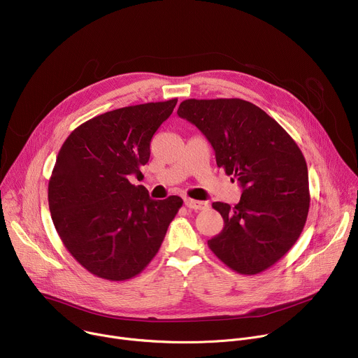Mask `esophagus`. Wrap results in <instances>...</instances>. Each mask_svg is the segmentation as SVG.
<instances>
[{"mask_svg": "<svg viewBox=\"0 0 358 358\" xmlns=\"http://www.w3.org/2000/svg\"><path fill=\"white\" fill-rule=\"evenodd\" d=\"M184 204H185V207H188L191 210H203L207 207L206 201H199V200H192V199H185Z\"/></svg>", "mask_w": 358, "mask_h": 358, "instance_id": "1", "label": "esophagus"}]
</instances>
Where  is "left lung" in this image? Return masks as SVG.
<instances>
[{"label":"left lung","instance_id":"left-lung-1","mask_svg":"<svg viewBox=\"0 0 358 358\" xmlns=\"http://www.w3.org/2000/svg\"><path fill=\"white\" fill-rule=\"evenodd\" d=\"M177 114L206 136L217 166L243 188L234 207L213 203L224 229L208 247L240 274L267 270L296 244L307 220L308 171L301 150L266 111L240 99H191Z\"/></svg>","mask_w":358,"mask_h":358}]
</instances>
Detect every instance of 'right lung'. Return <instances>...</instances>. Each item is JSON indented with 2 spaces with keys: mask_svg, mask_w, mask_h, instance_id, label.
<instances>
[{
  "mask_svg": "<svg viewBox=\"0 0 358 358\" xmlns=\"http://www.w3.org/2000/svg\"><path fill=\"white\" fill-rule=\"evenodd\" d=\"M177 99L129 106L96 115L64 141L48 182L55 230L91 274L125 281L158 252L182 200H151L140 181L150 143Z\"/></svg>",
  "mask_w": 358,
  "mask_h": 358,
  "instance_id": "1",
  "label": "right lung"
}]
</instances>
